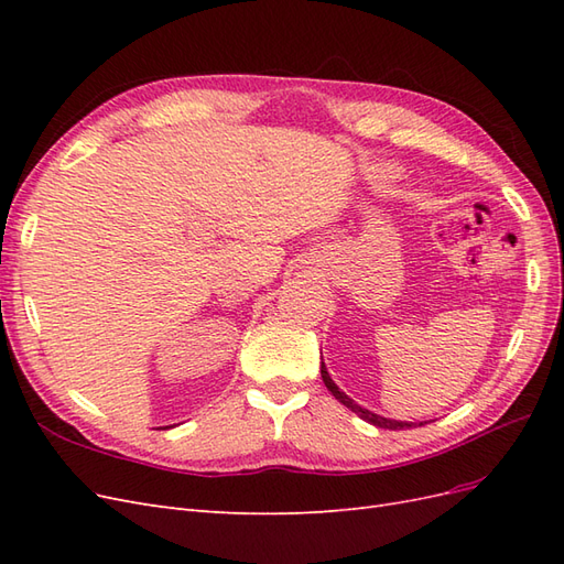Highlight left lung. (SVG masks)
<instances>
[{
  "label": "left lung",
  "instance_id": "1",
  "mask_svg": "<svg viewBox=\"0 0 564 564\" xmlns=\"http://www.w3.org/2000/svg\"><path fill=\"white\" fill-rule=\"evenodd\" d=\"M319 371H322V381H324V386H327V390L332 392V395H334L340 404H346V406L350 409V412H355L357 416L365 419L367 423L379 425V429H388V431H402V429H412V425H416V423H412V421H395V419H386V416H379V414L369 412V409H365V406H360L357 402H352V400L346 395V392L340 390V388L332 381L329 371H327V365L319 362ZM419 425H423V421H421Z\"/></svg>",
  "mask_w": 564,
  "mask_h": 564
}]
</instances>
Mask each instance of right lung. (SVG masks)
Masks as SVG:
<instances>
[{"label":"right lung","instance_id":"add662e5","mask_svg":"<svg viewBox=\"0 0 564 564\" xmlns=\"http://www.w3.org/2000/svg\"><path fill=\"white\" fill-rule=\"evenodd\" d=\"M166 429H172V425H166Z\"/></svg>","mask_w":564,"mask_h":564}]
</instances>
